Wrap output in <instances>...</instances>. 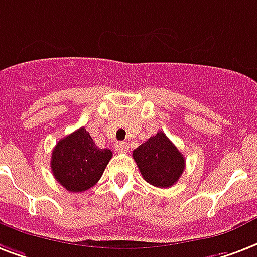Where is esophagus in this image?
Listing matches in <instances>:
<instances>
[{
	"instance_id": "esophagus-1",
	"label": "esophagus",
	"mask_w": 257,
	"mask_h": 257,
	"mask_svg": "<svg viewBox=\"0 0 257 257\" xmlns=\"http://www.w3.org/2000/svg\"><path fill=\"white\" fill-rule=\"evenodd\" d=\"M114 148L117 152H126V151H128V143H125V142L115 143Z\"/></svg>"
}]
</instances>
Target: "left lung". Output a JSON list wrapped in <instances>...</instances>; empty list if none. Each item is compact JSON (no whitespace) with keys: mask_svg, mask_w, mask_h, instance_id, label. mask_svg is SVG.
Wrapping results in <instances>:
<instances>
[{"mask_svg":"<svg viewBox=\"0 0 257 257\" xmlns=\"http://www.w3.org/2000/svg\"><path fill=\"white\" fill-rule=\"evenodd\" d=\"M133 159L150 185L167 189L178 182L185 170V156L163 132H158L133 151Z\"/></svg>","mask_w":257,"mask_h":257,"instance_id":"8db88e82","label":"left lung"}]
</instances>
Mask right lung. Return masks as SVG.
Masks as SVG:
<instances>
[{
	"label": "right lung",
	"instance_id": "obj_1",
	"mask_svg": "<svg viewBox=\"0 0 257 257\" xmlns=\"http://www.w3.org/2000/svg\"><path fill=\"white\" fill-rule=\"evenodd\" d=\"M111 156L110 150L98 148L90 133L79 128L55 146L51 170L67 191L82 193L99 181Z\"/></svg>",
	"mask_w": 257,
	"mask_h": 257
}]
</instances>
